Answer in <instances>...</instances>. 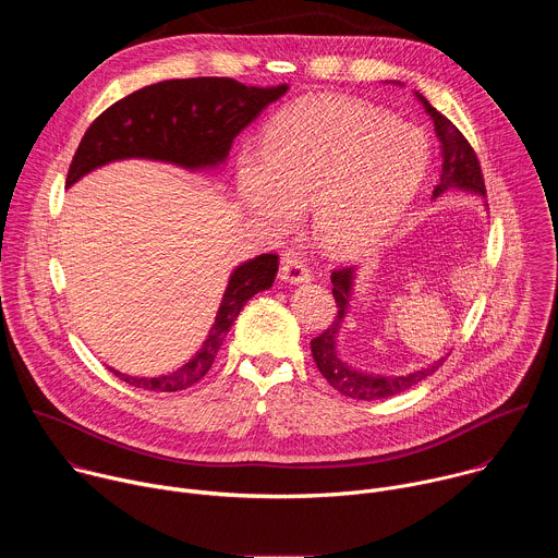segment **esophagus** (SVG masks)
Returning <instances> with one entry per match:
<instances>
[{
  "instance_id": "1",
  "label": "esophagus",
  "mask_w": 558,
  "mask_h": 558,
  "mask_svg": "<svg viewBox=\"0 0 558 558\" xmlns=\"http://www.w3.org/2000/svg\"><path fill=\"white\" fill-rule=\"evenodd\" d=\"M280 280L289 282V284H302L311 280V269L306 267V263L298 256H284L282 265H280Z\"/></svg>"
}]
</instances>
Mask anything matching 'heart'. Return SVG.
Listing matches in <instances>:
<instances>
[{
    "label": "heart",
    "instance_id": "heart-1",
    "mask_svg": "<svg viewBox=\"0 0 558 558\" xmlns=\"http://www.w3.org/2000/svg\"><path fill=\"white\" fill-rule=\"evenodd\" d=\"M428 168L426 136L366 104L311 97L280 112L265 151H243L235 187L252 216L289 225L311 203L333 250H360L411 207Z\"/></svg>",
    "mask_w": 558,
    "mask_h": 558
}]
</instances>
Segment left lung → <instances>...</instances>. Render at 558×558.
Listing matches in <instances>:
<instances>
[{"label": "left lung", "mask_w": 558, "mask_h": 558, "mask_svg": "<svg viewBox=\"0 0 558 558\" xmlns=\"http://www.w3.org/2000/svg\"><path fill=\"white\" fill-rule=\"evenodd\" d=\"M417 95V93H415ZM422 101L424 110L433 119L435 134L441 143V174H439V185L433 192V198L448 190H463V192H474L486 198V183L482 174L480 158H476L474 149L465 141V136L441 114L437 112L422 95H417ZM353 280H355V267H344L336 269L331 274L333 282V298L338 304V315L336 320L325 329L320 336L311 340V353L313 360L325 375V379L342 395L353 397V400H384V397L400 395L409 390L411 386L420 384L428 375H433L446 357H439L437 362L413 371L409 375H377V373H362L353 366H349L340 353H338V336L342 329L344 317L349 313V300L353 293Z\"/></svg>", "instance_id": "left-lung-1"}]
</instances>
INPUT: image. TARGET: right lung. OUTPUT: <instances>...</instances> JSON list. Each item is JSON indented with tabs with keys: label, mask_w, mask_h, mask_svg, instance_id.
Instances as JSON below:
<instances>
[{
	"label": "right lung",
	"mask_w": 558,
	"mask_h": 558,
	"mask_svg": "<svg viewBox=\"0 0 558 558\" xmlns=\"http://www.w3.org/2000/svg\"><path fill=\"white\" fill-rule=\"evenodd\" d=\"M287 90L289 86L284 84L256 88L229 76L170 78L145 86L93 121L74 151L65 187L123 158H147L192 172L218 168L229 156L233 138ZM276 274V254H263L238 265L229 276L209 336L181 368L158 377H132L114 368L110 371L143 390L177 392L190 388L211 368L218 349L247 300L269 289Z\"/></svg>",
	"instance_id": "right-lung-1"
}]
</instances>
